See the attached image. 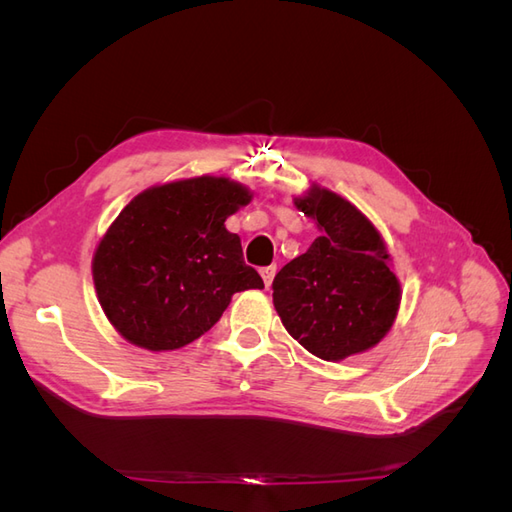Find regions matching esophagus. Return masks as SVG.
I'll list each match as a JSON object with an SVG mask.
<instances>
[{
  "instance_id": "1",
  "label": "esophagus",
  "mask_w": 512,
  "mask_h": 512,
  "mask_svg": "<svg viewBox=\"0 0 512 512\" xmlns=\"http://www.w3.org/2000/svg\"><path fill=\"white\" fill-rule=\"evenodd\" d=\"M275 273H277V267H275V265H271V267H262V269H260V275H262V280H265V286H267V288L271 286Z\"/></svg>"
}]
</instances>
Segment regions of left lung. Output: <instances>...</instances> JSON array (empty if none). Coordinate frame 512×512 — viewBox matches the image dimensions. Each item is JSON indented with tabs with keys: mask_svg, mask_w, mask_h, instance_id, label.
Returning <instances> with one entry per match:
<instances>
[{
	"mask_svg": "<svg viewBox=\"0 0 512 512\" xmlns=\"http://www.w3.org/2000/svg\"><path fill=\"white\" fill-rule=\"evenodd\" d=\"M294 205L322 235L275 275L277 314L318 359L365 352L389 333L401 299L380 232L348 200L318 185Z\"/></svg>",
	"mask_w": 512,
	"mask_h": 512,
	"instance_id": "1",
	"label": "left lung"
}]
</instances>
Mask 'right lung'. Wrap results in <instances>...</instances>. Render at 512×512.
Masks as SVG:
<instances>
[{
  "label": "right lung",
  "instance_id": "add662e5",
  "mask_svg": "<svg viewBox=\"0 0 512 512\" xmlns=\"http://www.w3.org/2000/svg\"><path fill=\"white\" fill-rule=\"evenodd\" d=\"M250 198L226 177H196L149 188L123 207L94 254V284L128 342L181 348L222 318L232 294L265 288L224 226Z\"/></svg>",
  "mask_w": 512,
  "mask_h": 512
}]
</instances>
